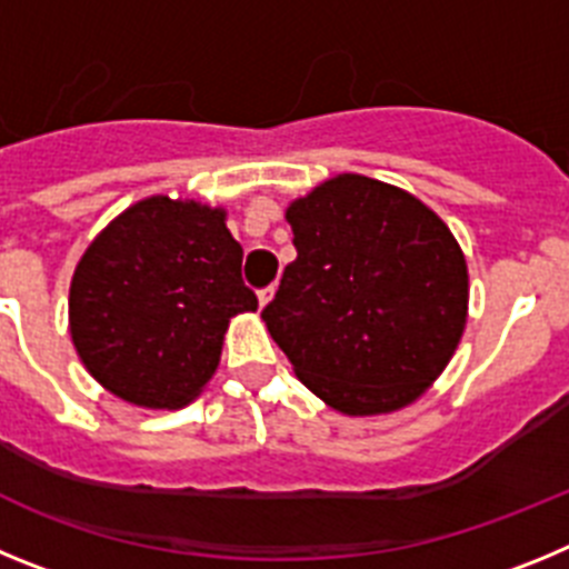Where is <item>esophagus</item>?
<instances>
[{
  "label": "esophagus",
  "mask_w": 569,
  "mask_h": 569,
  "mask_svg": "<svg viewBox=\"0 0 569 569\" xmlns=\"http://www.w3.org/2000/svg\"><path fill=\"white\" fill-rule=\"evenodd\" d=\"M273 293H276V284H268V288H261L259 290V308H264V305H268V301L273 299Z\"/></svg>",
  "instance_id": "obj_1"
}]
</instances>
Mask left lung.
Returning a JSON list of instances; mask_svg holds the SVG:
<instances>
[{
	"mask_svg": "<svg viewBox=\"0 0 569 569\" xmlns=\"http://www.w3.org/2000/svg\"><path fill=\"white\" fill-rule=\"evenodd\" d=\"M299 250L261 310L296 376L347 416L419 399L467 321V264L439 216L345 173L288 208Z\"/></svg>",
	"mask_w": 569,
	"mask_h": 569,
	"instance_id": "8db88e82",
	"label": "left lung"
}]
</instances>
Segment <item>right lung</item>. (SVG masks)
I'll use <instances>...</instances> for the list:
<instances>
[{"instance_id":"1","label":"right lung","mask_w":569,"mask_h":569,"mask_svg":"<svg viewBox=\"0 0 569 569\" xmlns=\"http://www.w3.org/2000/svg\"><path fill=\"white\" fill-rule=\"evenodd\" d=\"M256 308L222 210L153 196L84 250L70 281V336L110 393L170 410L199 396L228 321Z\"/></svg>"}]
</instances>
